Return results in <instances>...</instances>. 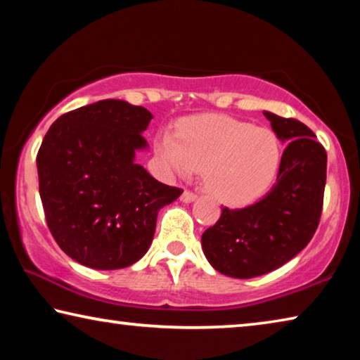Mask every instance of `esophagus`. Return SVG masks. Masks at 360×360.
I'll list each match as a JSON object with an SVG mask.
<instances>
[{"label":"esophagus","instance_id":"esophagus-1","mask_svg":"<svg viewBox=\"0 0 360 360\" xmlns=\"http://www.w3.org/2000/svg\"><path fill=\"white\" fill-rule=\"evenodd\" d=\"M181 200L184 203H192L193 200H197V193H193L191 191H184V192H182V195H181Z\"/></svg>","mask_w":360,"mask_h":360}]
</instances>
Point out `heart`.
Masks as SVG:
<instances>
[{"instance_id":"obj_1","label":"heart","mask_w":360,"mask_h":360,"mask_svg":"<svg viewBox=\"0 0 360 360\" xmlns=\"http://www.w3.org/2000/svg\"><path fill=\"white\" fill-rule=\"evenodd\" d=\"M155 154L168 169L186 178L203 168L205 186L229 205H248L262 197L281 163L275 133L216 114L181 122L178 136L158 131Z\"/></svg>"}]
</instances>
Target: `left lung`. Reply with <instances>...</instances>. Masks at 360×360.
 Returning a JSON list of instances; mask_svg holds the SVG:
<instances>
[{"instance_id": "1", "label": "left lung", "mask_w": 360, "mask_h": 360, "mask_svg": "<svg viewBox=\"0 0 360 360\" xmlns=\"http://www.w3.org/2000/svg\"><path fill=\"white\" fill-rule=\"evenodd\" d=\"M284 149L276 184L260 202L224 208L202 235L203 252L219 273L254 278L276 270L311 241L319 225L327 172L324 146L297 119L264 111Z\"/></svg>"}]
</instances>
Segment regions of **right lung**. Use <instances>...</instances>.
Segmentation results:
<instances>
[{
  "label": "right lung",
  "instance_id": "1",
  "mask_svg": "<svg viewBox=\"0 0 360 360\" xmlns=\"http://www.w3.org/2000/svg\"><path fill=\"white\" fill-rule=\"evenodd\" d=\"M152 114L101 100L53 122L36 157L39 195L53 240L96 270L135 264L154 238L158 210L179 197L135 163Z\"/></svg>",
  "mask_w": 360,
  "mask_h": 360
}]
</instances>
